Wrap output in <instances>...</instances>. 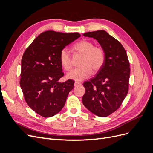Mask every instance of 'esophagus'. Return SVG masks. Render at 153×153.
I'll return each mask as SVG.
<instances>
[{
  "mask_svg": "<svg viewBox=\"0 0 153 153\" xmlns=\"http://www.w3.org/2000/svg\"><path fill=\"white\" fill-rule=\"evenodd\" d=\"M75 86H77V85H81V82H77V81H76L75 82Z\"/></svg>",
  "mask_w": 153,
  "mask_h": 153,
  "instance_id": "esophagus-1",
  "label": "esophagus"
}]
</instances>
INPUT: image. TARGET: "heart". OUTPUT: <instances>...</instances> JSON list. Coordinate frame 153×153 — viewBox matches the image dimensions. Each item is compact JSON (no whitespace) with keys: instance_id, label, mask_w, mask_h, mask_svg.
<instances>
[{"instance_id":"b5f03b06","label":"heart","mask_w":153,"mask_h":153,"mask_svg":"<svg viewBox=\"0 0 153 153\" xmlns=\"http://www.w3.org/2000/svg\"><path fill=\"white\" fill-rule=\"evenodd\" d=\"M90 41L81 40L73 45V49L82 55L80 66L73 69L68 74V78L76 81H82L93 73H97L103 68L105 62V51L99 46H94ZM62 66L66 71L72 67L70 55L66 49H62L59 54Z\"/></svg>"}]
</instances>
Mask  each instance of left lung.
Listing matches in <instances>:
<instances>
[{
  "label": "left lung",
  "instance_id": "left-lung-1",
  "mask_svg": "<svg viewBox=\"0 0 153 153\" xmlns=\"http://www.w3.org/2000/svg\"><path fill=\"white\" fill-rule=\"evenodd\" d=\"M98 41L105 53L103 68L83 85L85 92L82 102L99 117L108 116L121 105L128 92L129 62L126 50L119 41L103 30L83 34Z\"/></svg>",
  "mask_w": 153,
  "mask_h": 153
}]
</instances>
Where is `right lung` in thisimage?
<instances>
[{"label":"right lung","instance_id":"1","mask_svg":"<svg viewBox=\"0 0 153 153\" xmlns=\"http://www.w3.org/2000/svg\"><path fill=\"white\" fill-rule=\"evenodd\" d=\"M79 37L78 32L45 31L37 37L23 55L21 89L29 107L43 117L58 114L73 89L75 81L59 82L64 76L59 54L66 46Z\"/></svg>","mask_w":153,"mask_h":153}]
</instances>
